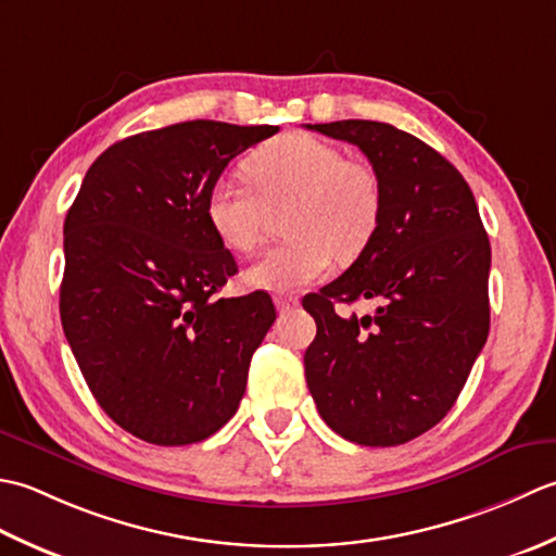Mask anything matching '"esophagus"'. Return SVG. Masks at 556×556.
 Instances as JSON below:
<instances>
[{"label":"esophagus","instance_id":"esophagus-1","mask_svg":"<svg viewBox=\"0 0 556 556\" xmlns=\"http://www.w3.org/2000/svg\"><path fill=\"white\" fill-rule=\"evenodd\" d=\"M276 307H278L280 314H288V312L300 307V300L292 298V294H278V298H276Z\"/></svg>","mask_w":556,"mask_h":556}]
</instances>
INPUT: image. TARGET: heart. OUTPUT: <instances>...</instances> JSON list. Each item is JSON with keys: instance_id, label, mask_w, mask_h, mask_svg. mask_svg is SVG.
<instances>
[{"instance_id": "heart-1", "label": "heart", "mask_w": 556, "mask_h": 556, "mask_svg": "<svg viewBox=\"0 0 556 556\" xmlns=\"http://www.w3.org/2000/svg\"><path fill=\"white\" fill-rule=\"evenodd\" d=\"M249 185L220 177L206 191V220L237 254L262 242L268 208L286 206L282 242L247 270V282L266 290H294L319 280L333 254L359 256L381 218V185L374 169L345 157L338 146L290 131L258 146L242 163Z\"/></svg>"}]
</instances>
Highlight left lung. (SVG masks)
<instances>
[{
    "label": "left lung",
    "mask_w": 556,
    "mask_h": 556,
    "mask_svg": "<svg viewBox=\"0 0 556 556\" xmlns=\"http://www.w3.org/2000/svg\"><path fill=\"white\" fill-rule=\"evenodd\" d=\"M307 129L355 143L381 185V218L355 264L302 307L316 321L304 377L324 422L359 446H399L456 403L490 333L492 249L466 179L383 122ZM380 302L341 317L334 302Z\"/></svg>",
    "instance_id": "left-lung-1"
}]
</instances>
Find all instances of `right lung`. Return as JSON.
<instances>
[{
	"label": "right lung",
	"instance_id": "add662e5",
	"mask_svg": "<svg viewBox=\"0 0 556 556\" xmlns=\"http://www.w3.org/2000/svg\"><path fill=\"white\" fill-rule=\"evenodd\" d=\"M278 127L194 119L122 139L88 167L64 220L60 314L90 393L129 434L187 446L237 413L276 307L215 298L237 264L206 191Z\"/></svg>",
	"mask_w": 556,
	"mask_h": 556
}]
</instances>
